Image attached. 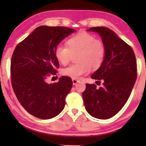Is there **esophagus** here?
Listing matches in <instances>:
<instances>
[{"instance_id": "obj_1", "label": "esophagus", "mask_w": 146, "mask_h": 146, "mask_svg": "<svg viewBox=\"0 0 146 146\" xmlns=\"http://www.w3.org/2000/svg\"><path fill=\"white\" fill-rule=\"evenodd\" d=\"M72 81H73V85H76L77 84L80 82V81H79V80H76V79H73V80H72Z\"/></svg>"}]
</instances>
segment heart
Masks as SVG:
<instances>
[{"label":"heart","mask_w":146,"mask_h":146,"mask_svg":"<svg viewBox=\"0 0 146 146\" xmlns=\"http://www.w3.org/2000/svg\"><path fill=\"white\" fill-rule=\"evenodd\" d=\"M67 46L57 45L55 56L62 64L69 62L73 55H76L78 63L63 68V75L73 79H78L87 74L90 68L98 69L102 66L106 55V47L103 42L96 37L86 32H80L70 38L66 42Z\"/></svg>","instance_id":"heart-1"}]
</instances>
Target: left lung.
<instances>
[{
  "instance_id": "1",
  "label": "left lung",
  "mask_w": 146,
  "mask_h": 146,
  "mask_svg": "<svg viewBox=\"0 0 146 146\" xmlns=\"http://www.w3.org/2000/svg\"><path fill=\"white\" fill-rule=\"evenodd\" d=\"M88 31L98 33L105 45L106 55L102 66L91 78L102 81L103 86L86 84L82 96L85 108L95 118L113 117L128 101L137 79L136 58L133 50L113 31L97 27Z\"/></svg>"
}]
</instances>
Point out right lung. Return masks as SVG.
Listing matches in <instances>:
<instances>
[{
  "label": "right lung",
  "mask_w": 146,
  "mask_h": 146,
  "mask_svg": "<svg viewBox=\"0 0 146 146\" xmlns=\"http://www.w3.org/2000/svg\"><path fill=\"white\" fill-rule=\"evenodd\" d=\"M75 30L65 27L40 26L19 43L11 61V80L18 102L29 114L48 119L62 111L65 98L73 82L62 76L57 83L48 84L49 75H56L59 62L55 48Z\"/></svg>",
  "instance_id": "right-lung-1"
}]
</instances>
